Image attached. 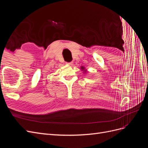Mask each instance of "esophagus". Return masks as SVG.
<instances>
[{
    "mask_svg": "<svg viewBox=\"0 0 148 148\" xmlns=\"http://www.w3.org/2000/svg\"><path fill=\"white\" fill-rule=\"evenodd\" d=\"M66 64H68V65H73V62H66Z\"/></svg>",
    "mask_w": 148,
    "mask_h": 148,
    "instance_id": "obj_1",
    "label": "esophagus"
}]
</instances>
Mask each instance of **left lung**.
Here are the masks:
<instances>
[{
  "label": "left lung",
  "mask_w": 148,
  "mask_h": 148,
  "mask_svg": "<svg viewBox=\"0 0 148 148\" xmlns=\"http://www.w3.org/2000/svg\"><path fill=\"white\" fill-rule=\"evenodd\" d=\"M82 69H83V68H82Z\"/></svg>",
  "instance_id": "1"
}]
</instances>
